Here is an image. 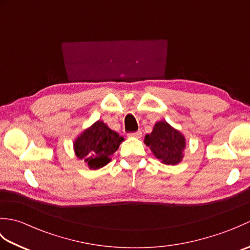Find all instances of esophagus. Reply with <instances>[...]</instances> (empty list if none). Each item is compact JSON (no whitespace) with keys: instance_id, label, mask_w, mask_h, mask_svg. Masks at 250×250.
I'll list each match as a JSON object with an SVG mask.
<instances>
[{"instance_id":"34e87169","label":"esophagus","mask_w":250,"mask_h":250,"mask_svg":"<svg viewBox=\"0 0 250 250\" xmlns=\"http://www.w3.org/2000/svg\"><path fill=\"white\" fill-rule=\"evenodd\" d=\"M128 135L131 136V137H136V139H140V137L142 136V132H141V131L130 132V133H128Z\"/></svg>"}]
</instances>
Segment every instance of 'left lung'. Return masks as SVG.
<instances>
[{"label": "left lung", "mask_w": 250, "mask_h": 250, "mask_svg": "<svg viewBox=\"0 0 250 250\" xmlns=\"http://www.w3.org/2000/svg\"><path fill=\"white\" fill-rule=\"evenodd\" d=\"M144 142L162 163L174 166L182 161L185 137L167 122H157L151 133L146 134Z\"/></svg>", "instance_id": "obj_1"}]
</instances>
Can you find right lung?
Here are the masks:
<instances>
[{
    "mask_svg": "<svg viewBox=\"0 0 250 250\" xmlns=\"http://www.w3.org/2000/svg\"><path fill=\"white\" fill-rule=\"evenodd\" d=\"M124 140L103 121H97L75 141L74 148L79 159H83L90 168L97 169L110 161V156Z\"/></svg>",
    "mask_w": 250,
    "mask_h": 250,
    "instance_id": "add662e5",
    "label": "right lung"
}]
</instances>
